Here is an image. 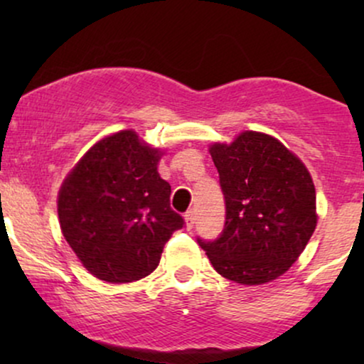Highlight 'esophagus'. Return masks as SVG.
Here are the masks:
<instances>
[{
  "mask_svg": "<svg viewBox=\"0 0 364 364\" xmlns=\"http://www.w3.org/2000/svg\"><path fill=\"white\" fill-rule=\"evenodd\" d=\"M185 220H186V229H191L195 225V212L188 210L185 214Z\"/></svg>",
  "mask_w": 364,
  "mask_h": 364,
  "instance_id": "obj_1",
  "label": "esophagus"
}]
</instances>
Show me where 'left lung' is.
Wrapping results in <instances>:
<instances>
[{
  "mask_svg": "<svg viewBox=\"0 0 364 364\" xmlns=\"http://www.w3.org/2000/svg\"><path fill=\"white\" fill-rule=\"evenodd\" d=\"M225 223L214 241L196 240L223 277L245 286L277 279L298 260L316 228L313 179L274 136L241 133L214 144Z\"/></svg>",
  "mask_w": 364,
  "mask_h": 364,
  "instance_id": "8db88e82",
  "label": "left lung"
}]
</instances>
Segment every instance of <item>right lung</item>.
Wrapping results in <instances>:
<instances>
[{"instance_id":"obj_1","label":"right lung","mask_w":364,"mask_h":364,"mask_svg":"<svg viewBox=\"0 0 364 364\" xmlns=\"http://www.w3.org/2000/svg\"><path fill=\"white\" fill-rule=\"evenodd\" d=\"M162 154L132 129L106 136L80 159L58 195L65 240L97 279L140 281L157 269L164 245L185 225L157 173Z\"/></svg>"}]
</instances>
